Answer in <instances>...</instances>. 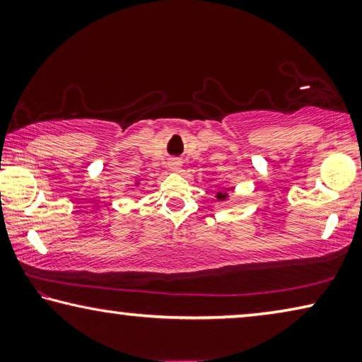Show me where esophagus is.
Listing matches in <instances>:
<instances>
[{"mask_svg":"<svg viewBox=\"0 0 362 362\" xmlns=\"http://www.w3.org/2000/svg\"><path fill=\"white\" fill-rule=\"evenodd\" d=\"M169 164H170V169H174V170H179V169H180V165H182L179 159H172Z\"/></svg>","mask_w":362,"mask_h":362,"instance_id":"34e87169","label":"esophagus"}]
</instances>
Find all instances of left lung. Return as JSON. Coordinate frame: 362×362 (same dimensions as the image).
Masks as SVG:
<instances>
[{
  "mask_svg": "<svg viewBox=\"0 0 362 362\" xmlns=\"http://www.w3.org/2000/svg\"><path fill=\"white\" fill-rule=\"evenodd\" d=\"M226 197H228L226 193H218V199H224Z\"/></svg>",
  "mask_w": 362,
  "mask_h": 362,
  "instance_id": "left-lung-1",
  "label": "left lung"
}]
</instances>
